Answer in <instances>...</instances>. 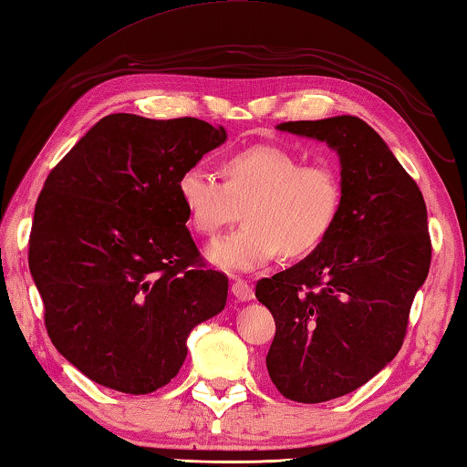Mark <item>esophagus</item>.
I'll use <instances>...</instances> for the list:
<instances>
[{
	"mask_svg": "<svg viewBox=\"0 0 467 467\" xmlns=\"http://www.w3.org/2000/svg\"><path fill=\"white\" fill-rule=\"evenodd\" d=\"M232 293H234V297L238 299V301L254 299V289H252V285L246 283V281H242V279H235L232 283Z\"/></svg>",
	"mask_w": 467,
	"mask_h": 467,
	"instance_id": "34e87169",
	"label": "esophagus"
}]
</instances>
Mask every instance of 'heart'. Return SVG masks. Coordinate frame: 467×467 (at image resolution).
Wrapping results in <instances>:
<instances>
[{"instance_id":"1","label":"heart","mask_w":467,"mask_h":467,"mask_svg":"<svg viewBox=\"0 0 467 467\" xmlns=\"http://www.w3.org/2000/svg\"><path fill=\"white\" fill-rule=\"evenodd\" d=\"M219 182L201 168L178 178V196L196 234L215 238L240 219L246 225L209 248L211 263L225 271H256L283 254H312L337 223L342 184L330 163H301L276 145H252L221 161Z\"/></svg>"}]
</instances>
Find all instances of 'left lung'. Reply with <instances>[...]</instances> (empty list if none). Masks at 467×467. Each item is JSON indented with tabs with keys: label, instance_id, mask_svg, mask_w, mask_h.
Listing matches in <instances>:
<instances>
[{
	"label": "left lung",
	"instance_id": "1",
	"mask_svg": "<svg viewBox=\"0 0 467 467\" xmlns=\"http://www.w3.org/2000/svg\"><path fill=\"white\" fill-rule=\"evenodd\" d=\"M340 158L342 202L320 248L256 283L275 317L266 369L285 398L328 402L361 388L402 348L431 268L427 204L386 141L357 117L289 120Z\"/></svg>",
	"mask_w": 467,
	"mask_h": 467
}]
</instances>
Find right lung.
I'll use <instances>...</instances> for the list:
<instances>
[{
  "instance_id": "right-lung-1",
  "label": "right lung",
  "mask_w": 467,
  "mask_h": 467,
  "mask_svg": "<svg viewBox=\"0 0 467 467\" xmlns=\"http://www.w3.org/2000/svg\"><path fill=\"white\" fill-rule=\"evenodd\" d=\"M225 139L223 127L192 117L109 114L45 180L28 240L45 326L104 388H163L191 330L225 307L227 275L202 260L176 188Z\"/></svg>"
}]
</instances>
